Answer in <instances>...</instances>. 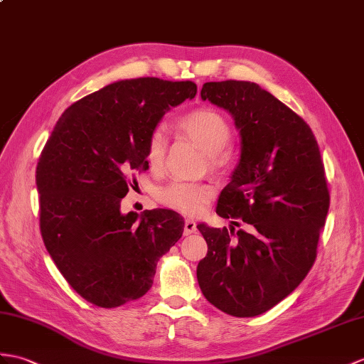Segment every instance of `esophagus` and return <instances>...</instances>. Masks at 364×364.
Masks as SVG:
<instances>
[{"instance_id": "34e87169", "label": "esophagus", "mask_w": 364, "mask_h": 364, "mask_svg": "<svg viewBox=\"0 0 364 364\" xmlns=\"http://www.w3.org/2000/svg\"><path fill=\"white\" fill-rule=\"evenodd\" d=\"M196 231H197V225H196V222H193L192 218H186V220H184V235L193 234Z\"/></svg>"}]
</instances>
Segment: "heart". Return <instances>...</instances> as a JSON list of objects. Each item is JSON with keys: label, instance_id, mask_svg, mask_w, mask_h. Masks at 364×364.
<instances>
[{"label": "heart", "instance_id": "heart-1", "mask_svg": "<svg viewBox=\"0 0 364 364\" xmlns=\"http://www.w3.org/2000/svg\"><path fill=\"white\" fill-rule=\"evenodd\" d=\"M180 129L206 151L209 166L220 168L228 161L226 147L231 141V127L225 117L209 108H200L183 116ZM167 147L166 132L158 129L150 134L147 144V161L151 168H159L164 163ZM214 186L205 181L173 180L156 189V200L161 205L178 210L181 214L198 215L214 197Z\"/></svg>", "mask_w": 364, "mask_h": 364}]
</instances>
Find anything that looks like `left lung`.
Instances as JSON below:
<instances>
[{
	"mask_svg": "<svg viewBox=\"0 0 364 364\" xmlns=\"http://www.w3.org/2000/svg\"><path fill=\"white\" fill-rule=\"evenodd\" d=\"M200 95L226 109L239 130L240 158L217 214L242 218L248 230L231 239L226 228L197 225L208 243L198 285L225 314L257 316L289 296L314 265L331 203L324 166L306 121L257 83L208 82Z\"/></svg>",
	"mask_w": 364,
	"mask_h": 364,
	"instance_id": "left-lung-1",
	"label": "left lung"
}]
</instances>
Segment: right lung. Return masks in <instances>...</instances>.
<instances>
[{
  "mask_svg": "<svg viewBox=\"0 0 364 364\" xmlns=\"http://www.w3.org/2000/svg\"><path fill=\"white\" fill-rule=\"evenodd\" d=\"M197 95L193 82L125 79L68 107L37 164L40 231L73 289L97 307L144 296L159 257L180 240L168 209L121 213L127 176L147 168V144L168 109Z\"/></svg>",
  "mask_w": 364,
  "mask_h": 364,
  "instance_id": "right-lung-1",
  "label": "right lung"
}]
</instances>
